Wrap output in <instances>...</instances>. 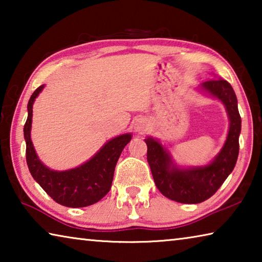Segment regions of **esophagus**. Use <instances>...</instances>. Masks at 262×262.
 <instances>
[{
    "label": "esophagus",
    "instance_id": "esophagus-1",
    "mask_svg": "<svg viewBox=\"0 0 262 262\" xmlns=\"http://www.w3.org/2000/svg\"><path fill=\"white\" fill-rule=\"evenodd\" d=\"M136 129H137V130H139V132H140V130H142V126H141V125H139V126H137V127H136Z\"/></svg>",
    "mask_w": 262,
    "mask_h": 262
}]
</instances>
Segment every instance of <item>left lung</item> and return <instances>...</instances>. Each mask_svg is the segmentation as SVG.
I'll list each match as a JSON object with an SVG mask.
<instances>
[{
    "label": "left lung",
    "instance_id": "8db88e82",
    "mask_svg": "<svg viewBox=\"0 0 262 262\" xmlns=\"http://www.w3.org/2000/svg\"><path fill=\"white\" fill-rule=\"evenodd\" d=\"M210 95L223 101L230 118V129L223 149L214 162L203 167L181 168L172 165L168 152L151 137L145 139L147 159L155 184L164 196L180 203H200L212 196L231 173L239 154L242 119L237 97L225 79H210L202 84Z\"/></svg>",
    "mask_w": 262,
    "mask_h": 262
}]
</instances>
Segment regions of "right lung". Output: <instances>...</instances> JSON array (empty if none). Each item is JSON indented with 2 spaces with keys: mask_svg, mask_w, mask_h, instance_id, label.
Instances as JSON below:
<instances>
[{
  "mask_svg": "<svg viewBox=\"0 0 262 262\" xmlns=\"http://www.w3.org/2000/svg\"><path fill=\"white\" fill-rule=\"evenodd\" d=\"M40 85L31 96L28 104V120L24 125L26 163L34 180L55 202L70 208L91 206L101 200L112 186L114 168L123 148L129 143V134L120 135L107 142L90 161L68 171H52L39 161L34 151L30 132L32 123V105Z\"/></svg>",
  "mask_w": 262,
  "mask_h": 262,
  "instance_id": "add662e5",
  "label": "right lung"
}]
</instances>
